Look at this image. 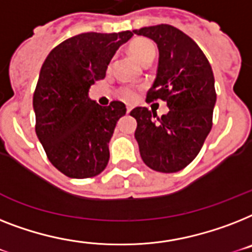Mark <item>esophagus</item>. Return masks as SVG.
Instances as JSON below:
<instances>
[{
	"label": "esophagus",
	"instance_id": "1",
	"mask_svg": "<svg viewBox=\"0 0 252 252\" xmlns=\"http://www.w3.org/2000/svg\"><path fill=\"white\" fill-rule=\"evenodd\" d=\"M130 111H132V107H126V112H128V114H129Z\"/></svg>",
	"mask_w": 252,
	"mask_h": 252
}]
</instances>
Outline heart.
Returning a JSON list of instances; mask_svg holds the SVG:
<instances>
[{"label":"heart","mask_w":252,"mask_h":252,"mask_svg":"<svg viewBox=\"0 0 252 252\" xmlns=\"http://www.w3.org/2000/svg\"><path fill=\"white\" fill-rule=\"evenodd\" d=\"M128 50L142 64L149 62V61H153L155 57L154 44L150 40H147V38H134L128 45ZM122 95L126 101H133L136 98V92L133 91L132 88H124L122 91Z\"/></svg>","instance_id":"obj_1"}]
</instances>
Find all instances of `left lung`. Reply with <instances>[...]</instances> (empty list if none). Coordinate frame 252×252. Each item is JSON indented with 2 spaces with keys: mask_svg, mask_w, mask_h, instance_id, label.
<instances>
[{
  "mask_svg": "<svg viewBox=\"0 0 252 252\" xmlns=\"http://www.w3.org/2000/svg\"><path fill=\"white\" fill-rule=\"evenodd\" d=\"M133 33L157 44L158 69L146 101H167L169 111L157 119L146 107L130 111L141 158L163 173L179 172L197 157L212 128L216 103L211 64L191 38L168 24L144 27Z\"/></svg>",
  "mask_w": 252,
  "mask_h": 252,
  "instance_id": "obj_1",
  "label": "left lung"
}]
</instances>
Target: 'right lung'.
Wrapping results in <instances>:
<instances>
[{"label":"right lung","mask_w":252,"mask_h":252,"mask_svg":"<svg viewBox=\"0 0 252 252\" xmlns=\"http://www.w3.org/2000/svg\"><path fill=\"white\" fill-rule=\"evenodd\" d=\"M132 36L130 31L76 34L53 49L41 67L33 94L36 134L52 164L71 179L93 177L107 165L108 142L126 108L119 101L99 106L89 89Z\"/></svg>","instance_id":"add662e5"}]
</instances>
